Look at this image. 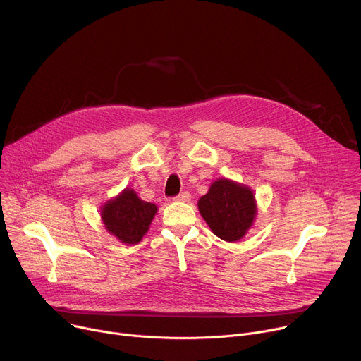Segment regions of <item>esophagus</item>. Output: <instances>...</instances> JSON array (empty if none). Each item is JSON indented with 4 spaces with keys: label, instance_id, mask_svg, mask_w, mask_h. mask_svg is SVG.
Returning <instances> with one entry per match:
<instances>
[{
    "label": "esophagus",
    "instance_id": "esophagus-1",
    "mask_svg": "<svg viewBox=\"0 0 361 361\" xmlns=\"http://www.w3.org/2000/svg\"><path fill=\"white\" fill-rule=\"evenodd\" d=\"M174 200H176V201H190V200H191V195H190L188 191H184V192L176 195Z\"/></svg>",
    "mask_w": 361,
    "mask_h": 361
}]
</instances>
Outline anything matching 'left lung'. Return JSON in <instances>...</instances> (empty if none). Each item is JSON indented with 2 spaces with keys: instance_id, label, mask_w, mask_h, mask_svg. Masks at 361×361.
I'll list each match as a JSON object with an SVG mask.
<instances>
[{
  "instance_id": "1",
  "label": "left lung",
  "mask_w": 361,
  "mask_h": 361,
  "mask_svg": "<svg viewBox=\"0 0 361 361\" xmlns=\"http://www.w3.org/2000/svg\"><path fill=\"white\" fill-rule=\"evenodd\" d=\"M201 217L224 241H238L245 235L257 214L252 191L244 184L219 178L209 192L198 200Z\"/></svg>"
}]
</instances>
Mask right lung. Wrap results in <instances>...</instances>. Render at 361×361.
Returning <instances> with one entry per match:
<instances>
[{
    "label": "right lung",
    "mask_w": 361,
    "mask_h": 361,
    "mask_svg": "<svg viewBox=\"0 0 361 361\" xmlns=\"http://www.w3.org/2000/svg\"><path fill=\"white\" fill-rule=\"evenodd\" d=\"M157 210L156 204L141 200L134 190L126 188L102 205L101 219L107 231L121 243L137 244L145 235Z\"/></svg>",
    "instance_id": "obj_1"
}]
</instances>
